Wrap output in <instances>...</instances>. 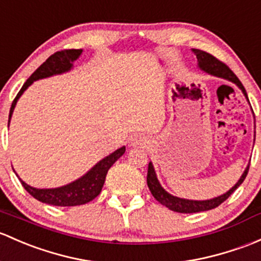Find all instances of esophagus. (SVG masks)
<instances>
[{
	"mask_svg": "<svg viewBox=\"0 0 261 261\" xmlns=\"http://www.w3.org/2000/svg\"><path fill=\"white\" fill-rule=\"evenodd\" d=\"M146 142H147L146 139L141 135H135L130 140L131 146H145V145H146Z\"/></svg>",
	"mask_w": 261,
	"mask_h": 261,
	"instance_id": "obj_1",
	"label": "esophagus"
}]
</instances>
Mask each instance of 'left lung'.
I'll return each instance as SVG.
<instances>
[{"label":"left lung","instance_id":"obj_1","mask_svg":"<svg viewBox=\"0 0 261 261\" xmlns=\"http://www.w3.org/2000/svg\"><path fill=\"white\" fill-rule=\"evenodd\" d=\"M191 51L195 54L197 59V67H199L200 70L209 73V75L216 76V77L224 79V80H227L232 82V84H235L241 90V92H243L244 96H245L246 101L249 102L248 95H246V91L245 89H244L243 84H241L239 79L237 77V75H235V73L232 72L226 65L223 64L221 61H219L216 57H214L213 55L207 54V52L205 51L197 50V48H193ZM254 141H255V133H254ZM249 166H250V163H249L248 166L245 167V170H244L243 175H241L240 179L238 180V182L235 184L230 190H227L226 193L223 194V195H219L216 197H213V199H207V200L182 199V197L174 196L170 193H167L165 189L161 186L160 181H159L158 176H156L155 169H153L151 161L149 163V169H147V186H149L152 196L155 197L161 205L166 206L167 209L176 211V213H182V214L200 213V211H207L211 209H215L216 206H219L221 202H224L227 197L231 195V194L239 188L241 184H243V181L245 180L246 175H248V171H249Z\"/></svg>","mask_w":261,"mask_h":261}]
</instances>
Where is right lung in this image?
<instances>
[{
    "instance_id": "right-lung-1",
    "label": "right lung",
    "mask_w": 261,
    "mask_h": 261,
    "mask_svg": "<svg viewBox=\"0 0 261 261\" xmlns=\"http://www.w3.org/2000/svg\"><path fill=\"white\" fill-rule=\"evenodd\" d=\"M82 50H64L59 51L56 54L51 55L40 67L32 73L29 77V80L23 84L22 89L20 90L17 96L13 100L11 105L10 116H8V126H10L11 117H12L13 110L16 108L18 98L21 97L22 94L34 84L35 81L42 80V79L51 77V76L61 75V73L68 72L73 68V62L81 56ZM126 147L122 146L120 149L115 150L114 152L101 159L97 164H95L89 171L81 177L76 179L70 184H66L60 188L52 189H37L34 186H30L29 184L24 182L23 180L20 179L22 186L26 189L27 193L32 195L38 201L45 202V204L54 205V206H76V205H84L86 202H90L94 200L98 194L102 190V186L105 184L106 174L109 169L119 160L120 158L125 153ZM15 171V170H13Z\"/></svg>"
}]
</instances>
